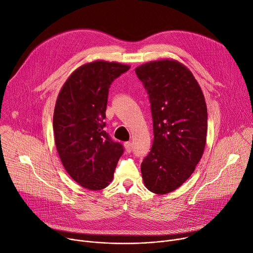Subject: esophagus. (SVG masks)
Listing matches in <instances>:
<instances>
[{"label":"esophagus","mask_w":253,"mask_h":253,"mask_svg":"<svg viewBox=\"0 0 253 253\" xmlns=\"http://www.w3.org/2000/svg\"><path fill=\"white\" fill-rule=\"evenodd\" d=\"M124 145H125V148H126V152H127V153H130V152H131V149H132V144H131L130 142H126Z\"/></svg>","instance_id":"34e87169"}]
</instances>
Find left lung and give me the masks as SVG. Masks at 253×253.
I'll return each instance as SVG.
<instances>
[{"mask_svg": "<svg viewBox=\"0 0 253 253\" xmlns=\"http://www.w3.org/2000/svg\"><path fill=\"white\" fill-rule=\"evenodd\" d=\"M151 103L154 141L141 164L146 187L165 194L184 183L200 162L207 140L205 97L182 64L162 60L135 69Z\"/></svg>", "mask_w": 253, "mask_h": 253, "instance_id": "left-lung-1", "label": "left lung"}]
</instances>
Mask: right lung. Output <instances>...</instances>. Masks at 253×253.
Here are the masks:
<instances>
[{"instance_id": "right-lung-1", "label": "right lung", "mask_w": 253, "mask_h": 253, "mask_svg": "<svg viewBox=\"0 0 253 253\" xmlns=\"http://www.w3.org/2000/svg\"><path fill=\"white\" fill-rule=\"evenodd\" d=\"M129 68L104 61L86 64L69 77L57 96L52 124L59 156L69 175L90 190L111 182L125 151L105 131L104 120L110 85Z\"/></svg>"}]
</instances>
